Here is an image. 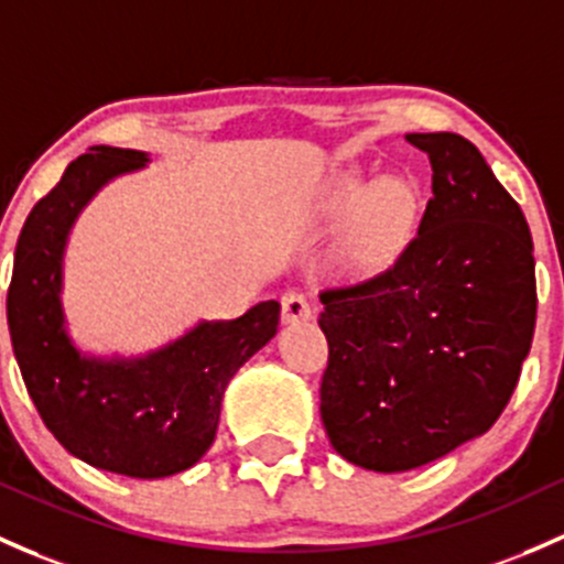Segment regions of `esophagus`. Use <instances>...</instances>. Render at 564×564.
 Instances as JSON below:
<instances>
[{"label":"esophagus","instance_id":"obj_1","mask_svg":"<svg viewBox=\"0 0 564 564\" xmlns=\"http://www.w3.org/2000/svg\"><path fill=\"white\" fill-rule=\"evenodd\" d=\"M313 316L311 311V302L305 300V294L300 292H289L281 297V318L286 324H300L307 322Z\"/></svg>","mask_w":564,"mask_h":564}]
</instances>
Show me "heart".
Returning a JSON list of instances; mask_svg holds the SVG:
<instances>
[{
  "label": "heart",
  "mask_w": 564,
  "mask_h": 564,
  "mask_svg": "<svg viewBox=\"0 0 564 564\" xmlns=\"http://www.w3.org/2000/svg\"><path fill=\"white\" fill-rule=\"evenodd\" d=\"M357 206L360 210L340 248V267L348 275H372L383 270L413 235L419 192L405 177L372 183L361 173H346L335 188L332 210L346 216Z\"/></svg>",
  "instance_id": "1"
}]
</instances>
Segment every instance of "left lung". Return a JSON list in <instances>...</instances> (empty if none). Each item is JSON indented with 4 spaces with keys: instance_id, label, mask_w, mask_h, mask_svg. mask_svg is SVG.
Returning <instances> with one entry per match:
<instances>
[{
    "instance_id": "8db88e82",
    "label": "left lung",
    "mask_w": 564,
    "mask_h": 564,
    "mask_svg": "<svg viewBox=\"0 0 564 564\" xmlns=\"http://www.w3.org/2000/svg\"><path fill=\"white\" fill-rule=\"evenodd\" d=\"M432 164L419 235L389 270L324 289L322 422L343 459L402 473L500 419L535 332L527 218L476 145L405 134Z\"/></svg>"
}]
</instances>
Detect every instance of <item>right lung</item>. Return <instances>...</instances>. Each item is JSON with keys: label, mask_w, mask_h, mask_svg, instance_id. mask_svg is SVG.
<instances>
[{"label": "right lung", "mask_w": 564, "mask_h": 564, "mask_svg": "<svg viewBox=\"0 0 564 564\" xmlns=\"http://www.w3.org/2000/svg\"><path fill=\"white\" fill-rule=\"evenodd\" d=\"M145 162L142 151L94 145L32 207L15 246L8 327L29 397L69 454L118 476L164 478L210 448L224 389L275 335L281 305L267 300L235 322H203L140 359L75 348L58 297L67 235L105 183Z\"/></svg>", "instance_id": "1"}]
</instances>
